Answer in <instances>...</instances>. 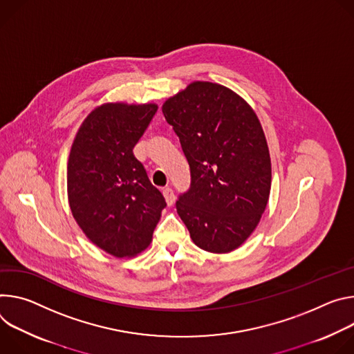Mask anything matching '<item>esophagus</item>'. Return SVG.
Masks as SVG:
<instances>
[{
  "instance_id": "1",
  "label": "esophagus",
  "mask_w": 354,
  "mask_h": 354,
  "mask_svg": "<svg viewBox=\"0 0 354 354\" xmlns=\"http://www.w3.org/2000/svg\"><path fill=\"white\" fill-rule=\"evenodd\" d=\"M163 195H165V198H166V203H167V205H169V207H171V205L174 204V200H176L173 189H171L170 187H166V188H163Z\"/></svg>"
}]
</instances>
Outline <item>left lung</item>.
<instances>
[{
  "label": "left lung",
  "instance_id": "8db88e82",
  "mask_svg": "<svg viewBox=\"0 0 354 354\" xmlns=\"http://www.w3.org/2000/svg\"><path fill=\"white\" fill-rule=\"evenodd\" d=\"M180 138L191 187L177 212L192 242L211 253H229L260 222L271 188V160L253 108L230 88L194 82L162 106Z\"/></svg>",
  "mask_w": 354,
  "mask_h": 354
}]
</instances>
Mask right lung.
<instances>
[{
	"mask_svg": "<svg viewBox=\"0 0 354 354\" xmlns=\"http://www.w3.org/2000/svg\"><path fill=\"white\" fill-rule=\"evenodd\" d=\"M156 104L106 102L78 128L67 163V197L86 236L115 257H133L151 242L165 197L133 156Z\"/></svg>",
	"mask_w": 354,
	"mask_h": 354,
	"instance_id": "1",
	"label": "right lung"
}]
</instances>
